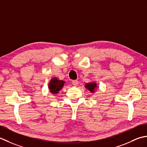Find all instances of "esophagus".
Wrapping results in <instances>:
<instances>
[{
    "label": "esophagus",
    "instance_id": "esophagus-1",
    "mask_svg": "<svg viewBox=\"0 0 147 147\" xmlns=\"http://www.w3.org/2000/svg\"><path fill=\"white\" fill-rule=\"evenodd\" d=\"M78 84H79V81L77 80H74L72 81V84L74 86H77L78 85Z\"/></svg>",
    "mask_w": 147,
    "mask_h": 147
}]
</instances>
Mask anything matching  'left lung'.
I'll return each instance as SVG.
<instances>
[{
    "label": "left lung",
    "instance_id": "8db88e82",
    "mask_svg": "<svg viewBox=\"0 0 147 147\" xmlns=\"http://www.w3.org/2000/svg\"><path fill=\"white\" fill-rule=\"evenodd\" d=\"M86 88L88 89L89 91H90L91 92H94L95 90V88H96V84L94 82H91V83H89V84H86Z\"/></svg>",
    "mask_w": 147,
    "mask_h": 147
}]
</instances>
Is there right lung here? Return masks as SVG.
<instances>
[{"mask_svg":"<svg viewBox=\"0 0 147 147\" xmlns=\"http://www.w3.org/2000/svg\"><path fill=\"white\" fill-rule=\"evenodd\" d=\"M65 82L63 80H59L56 78H54L51 80L49 84V88L50 91L53 94H57L59 90L64 86Z\"/></svg>","mask_w":147,"mask_h":147,"instance_id":"obj_1","label":"right lung"}]
</instances>
